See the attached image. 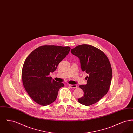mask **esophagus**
Segmentation results:
<instances>
[{"mask_svg":"<svg viewBox=\"0 0 133 133\" xmlns=\"http://www.w3.org/2000/svg\"><path fill=\"white\" fill-rule=\"evenodd\" d=\"M69 87L71 88H76L77 87L76 85H69Z\"/></svg>","mask_w":133,"mask_h":133,"instance_id":"obj_1","label":"esophagus"}]
</instances>
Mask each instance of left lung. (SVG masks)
Listing matches in <instances>:
<instances>
[{
    "instance_id": "1",
    "label": "left lung",
    "mask_w": 133,
    "mask_h": 133,
    "mask_svg": "<svg viewBox=\"0 0 133 133\" xmlns=\"http://www.w3.org/2000/svg\"><path fill=\"white\" fill-rule=\"evenodd\" d=\"M72 54L80 59L82 71L88 74L86 85H81L84 95L78 99L84 105L90 106L99 101L107 93L112 78V70L105 54L90 45H78L71 50Z\"/></svg>"
}]
</instances>
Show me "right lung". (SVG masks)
I'll return each instance as SVG.
<instances>
[{
  "label": "right lung",
  "mask_w": 133,
  "mask_h": 133,
  "mask_svg": "<svg viewBox=\"0 0 133 133\" xmlns=\"http://www.w3.org/2000/svg\"><path fill=\"white\" fill-rule=\"evenodd\" d=\"M70 47L44 45L33 51L26 58L22 70V82L32 99L41 106L55 101L64 84L49 77L69 53Z\"/></svg>",
  "instance_id": "obj_1"
}]
</instances>
